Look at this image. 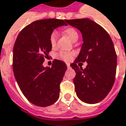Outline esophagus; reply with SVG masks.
Listing matches in <instances>:
<instances>
[{"instance_id": "34e87169", "label": "esophagus", "mask_w": 126, "mask_h": 126, "mask_svg": "<svg viewBox=\"0 0 126 126\" xmlns=\"http://www.w3.org/2000/svg\"><path fill=\"white\" fill-rule=\"evenodd\" d=\"M66 65H67V67H70V63H66Z\"/></svg>"}]
</instances>
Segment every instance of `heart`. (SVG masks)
<instances>
[{
	"label": "heart",
	"mask_w": 126,
	"mask_h": 126,
	"mask_svg": "<svg viewBox=\"0 0 126 126\" xmlns=\"http://www.w3.org/2000/svg\"><path fill=\"white\" fill-rule=\"evenodd\" d=\"M65 35L69 38L70 40H72V42L77 40L78 38V34L77 31H76L73 28H68L65 31ZM57 33L56 31H53L51 33L50 36V42L52 46H54L57 42ZM73 57V53L69 52H65V51H62L60 52L58 54V57L62 59L63 61H70L72 59Z\"/></svg>",
	"instance_id": "b5f03b06"
}]
</instances>
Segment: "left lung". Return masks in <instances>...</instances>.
<instances>
[{
    "mask_svg": "<svg viewBox=\"0 0 126 126\" xmlns=\"http://www.w3.org/2000/svg\"><path fill=\"white\" fill-rule=\"evenodd\" d=\"M66 22L80 31L83 42L78 57L70 65L76 72V95L87 104L100 102L115 82L117 54L112 39L102 26L90 19L67 20ZM81 62L88 63L85 69L77 65Z\"/></svg>",
    "mask_w": 126,
    "mask_h": 126,
    "instance_id": "1",
    "label": "left lung"
}]
</instances>
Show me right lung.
Returning a JSON list of instances; mask_svg holds the SVG:
<instances>
[{"label":"right lung","mask_w":126,"mask_h":126,"mask_svg":"<svg viewBox=\"0 0 126 126\" xmlns=\"http://www.w3.org/2000/svg\"><path fill=\"white\" fill-rule=\"evenodd\" d=\"M66 20H37L21 31L13 50V70L17 83L26 99L37 106H50L59 97L60 84L67 65L55 60L52 67H44L52 50L50 36L55 29L67 26Z\"/></svg>","instance_id":"obj_1"}]
</instances>
